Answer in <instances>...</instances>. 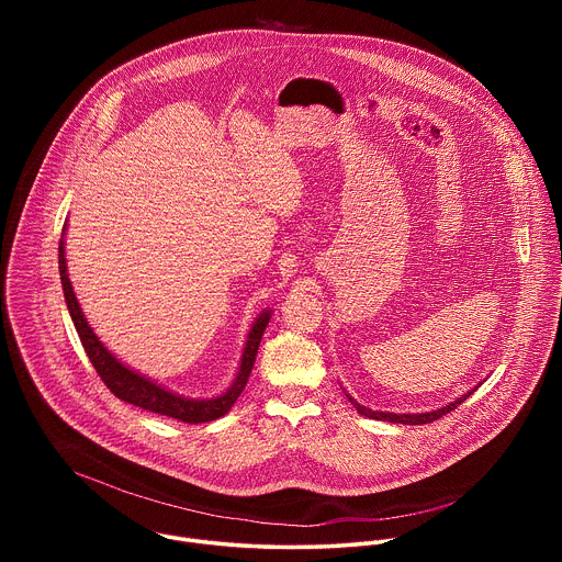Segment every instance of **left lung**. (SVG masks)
<instances>
[{"label":"left lung","mask_w":562,"mask_h":562,"mask_svg":"<svg viewBox=\"0 0 562 562\" xmlns=\"http://www.w3.org/2000/svg\"><path fill=\"white\" fill-rule=\"evenodd\" d=\"M471 393H473V389H471V391H467L462 397L453 400V403H449L447 407H440V409H436V412H427V414H384V412H373V409L362 407V405L358 403V400H353V397H349V400H351V405L356 407V412H358V414H362V416H367V418H373V420H382V423H400V425H427V423H434V420L442 418L445 414L453 412L458 405H462V403H464V400H467Z\"/></svg>","instance_id":"left-lung-1"}]
</instances>
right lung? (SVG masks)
I'll return each mask as SVG.
<instances>
[{
    "mask_svg": "<svg viewBox=\"0 0 562 562\" xmlns=\"http://www.w3.org/2000/svg\"><path fill=\"white\" fill-rule=\"evenodd\" d=\"M59 276H61V286H64V297H66L70 319L79 334V340H82V347H85L91 364L95 367L102 382L111 389V393L117 395L120 400H124V403L142 407V409L159 414V416H169V418H176V420H182L189 425H198V423H211L215 418H222L233 407V403L239 397V393H243V389L247 386L256 356H258L262 334L269 325V317H271L269 311H265L256 317V323H254L247 345H245L243 362H239V371H237V378L231 384V389L211 400H191V397L171 393L165 386H159V384L150 382L148 378L131 371L100 342V338L89 327L87 317H85L82 308H79V302L72 293V286H70L68 273H66L64 237L59 243Z\"/></svg>",
    "mask_w": 562,
    "mask_h": 562,
    "instance_id": "right-lung-1",
    "label": "right lung"
}]
</instances>
